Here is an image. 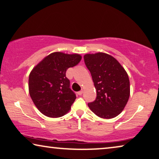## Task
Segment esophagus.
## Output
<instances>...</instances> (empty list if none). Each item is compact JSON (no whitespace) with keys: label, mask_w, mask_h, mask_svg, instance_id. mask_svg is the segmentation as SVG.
Listing matches in <instances>:
<instances>
[{"label":"esophagus","mask_w":159,"mask_h":159,"mask_svg":"<svg viewBox=\"0 0 159 159\" xmlns=\"http://www.w3.org/2000/svg\"><path fill=\"white\" fill-rule=\"evenodd\" d=\"M83 93H84V90H81V91H79L78 92V94L79 95H82L83 94Z\"/></svg>","instance_id":"34e87169"}]
</instances>
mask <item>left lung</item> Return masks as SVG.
<instances>
[{
    "label": "left lung",
    "instance_id": "left-lung-1",
    "mask_svg": "<svg viewBox=\"0 0 159 159\" xmlns=\"http://www.w3.org/2000/svg\"><path fill=\"white\" fill-rule=\"evenodd\" d=\"M84 62L91 72L96 98L88 106L100 118H112L124 110L130 96L126 71L113 56L104 53L86 54Z\"/></svg>",
    "mask_w": 159,
    "mask_h": 159
}]
</instances>
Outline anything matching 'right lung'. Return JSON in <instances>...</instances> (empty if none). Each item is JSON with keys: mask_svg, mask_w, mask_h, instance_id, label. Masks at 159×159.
<instances>
[{"mask_svg": "<svg viewBox=\"0 0 159 159\" xmlns=\"http://www.w3.org/2000/svg\"><path fill=\"white\" fill-rule=\"evenodd\" d=\"M81 60L79 54L54 52L33 68L28 89L33 102L43 114L51 118L63 116L70 110L76 96L66 76L68 68Z\"/></svg>", "mask_w": 159, "mask_h": 159, "instance_id": "add662e5", "label": "right lung"}]
</instances>
